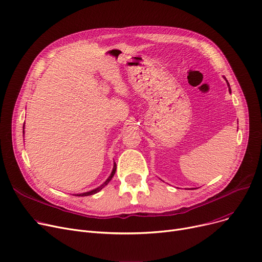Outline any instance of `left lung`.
<instances>
[{"instance_id": "1", "label": "left lung", "mask_w": 262, "mask_h": 262, "mask_svg": "<svg viewBox=\"0 0 262 262\" xmlns=\"http://www.w3.org/2000/svg\"><path fill=\"white\" fill-rule=\"evenodd\" d=\"M224 78H225V77H224ZM225 79H226V78H225ZM226 81H227V80H226ZM227 86H228V91L231 92V89H230V86H229V84H228V81H227Z\"/></svg>"}]
</instances>
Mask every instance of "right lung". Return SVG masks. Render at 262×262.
<instances>
[{"label":"right lung","mask_w":262,"mask_h":262,"mask_svg":"<svg viewBox=\"0 0 262 262\" xmlns=\"http://www.w3.org/2000/svg\"><path fill=\"white\" fill-rule=\"evenodd\" d=\"M24 125H25V124H24ZM24 125H23V135H24ZM23 137H24V136H23ZM116 170H117V163L114 161V168H113L112 173H110L109 177L107 178V180H106L101 186H99L98 188H95V189H92V190H90V191L84 192V193H77V194H73V195H75V196H88V195H92V194L98 193V192H100L105 186L108 185V183H109L110 181H112V178L114 177V175H115V173H116Z\"/></svg>","instance_id":"1"}]
</instances>
